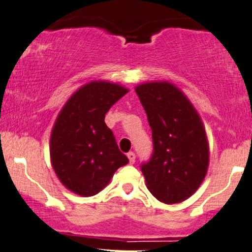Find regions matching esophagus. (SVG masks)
<instances>
[{"instance_id":"34e87169","label":"esophagus","mask_w":252,"mask_h":252,"mask_svg":"<svg viewBox=\"0 0 252 252\" xmlns=\"http://www.w3.org/2000/svg\"><path fill=\"white\" fill-rule=\"evenodd\" d=\"M127 158H128L130 164H133V163L135 162V154H134V152L127 153Z\"/></svg>"}]
</instances>
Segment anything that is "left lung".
<instances>
[{
    "mask_svg": "<svg viewBox=\"0 0 252 252\" xmlns=\"http://www.w3.org/2000/svg\"><path fill=\"white\" fill-rule=\"evenodd\" d=\"M135 93L147 113L154 145L152 158L141 164L147 189L165 204L184 201L198 190L210 161L200 117L171 83L140 84Z\"/></svg>",
    "mask_w": 252,
    "mask_h": 252,
    "instance_id": "obj_1",
    "label": "left lung"
}]
</instances>
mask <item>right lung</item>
I'll list each match as a JSON object with an SVG mask.
<instances>
[{"mask_svg":"<svg viewBox=\"0 0 252 252\" xmlns=\"http://www.w3.org/2000/svg\"><path fill=\"white\" fill-rule=\"evenodd\" d=\"M127 93L119 84L94 81L78 89L59 113L51 134V162L60 182L74 193L97 194L117 169L128 163L104 122L111 106Z\"/></svg>","mask_w":252,"mask_h":252,"instance_id":"right-lung-1","label":"right lung"}]
</instances>
